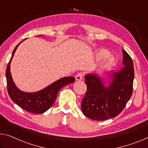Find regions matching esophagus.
Returning <instances> with one entry per match:
<instances>
[{"mask_svg":"<svg viewBox=\"0 0 148 148\" xmlns=\"http://www.w3.org/2000/svg\"><path fill=\"white\" fill-rule=\"evenodd\" d=\"M83 78V74L82 72H79V73L77 74L76 76V79L77 81H81Z\"/></svg>","mask_w":148,"mask_h":148,"instance_id":"1","label":"esophagus"}]
</instances>
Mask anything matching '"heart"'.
Wrapping results in <instances>:
<instances>
[{
    "instance_id": "obj_1",
    "label": "heart",
    "mask_w": 148,
    "mask_h": 148,
    "mask_svg": "<svg viewBox=\"0 0 148 148\" xmlns=\"http://www.w3.org/2000/svg\"><path fill=\"white\" fill-rule=\"evenodd\" d=\"M108 55H109V51L106 50V49H101V50L99 52V53H98L97 56L98 57L101 58L106 57V56H107ZM113 62H114V57L111 55L107 56L105 59V63L107 64H112Z\"/></svg>"
}]
</instances>
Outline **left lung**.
I'll return each mask as SVG.
<instances>
[{"mask_svg":"<svg viewBox=\"0 0 148 148\" xmlns=\"http://www.w3.org/2000/svg\"><path fill=\"white\" fill-rule=\"evenodd\" d=\"M125 65L119 72H113L109 86L96 74H87V91L81 104L83 114L94 121H105L121 113L130 99L134 78L133 61L123 49Z\"/></svg>","mask_w":148,"mask_h":148,"instance_id":"8db88e82","label":"left lung"}]
</instances>
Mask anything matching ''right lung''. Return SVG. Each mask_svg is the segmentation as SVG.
Returning a JSON list of instances; mask_svg holds the SVG:
<instances>
[{
	"mask_svg": "<svg viewBox=\"0 0 148 148\" xmlns=\"http://www.w3.org/2000/svg\"><path fill=\"white\" fill-rule=\"evenodd\" d=\"M20 44L17 45L14 49L6 70L7 90L8 95L15 103L26 111L35 114L43 113L52 106L60 89L69 85V84L73 83L75 81V78L72 76L64 77L37 92L26 93L20 91L14 83L10 69L12 58Z\"/></svg>",
	"mask_w": 148,
	"mask_h": 148,
	"instance_id": "right-lung-1",
	"label": "right lung"
}]
</instances>
